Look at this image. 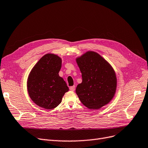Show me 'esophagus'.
<instances>
[{"mask_svg": "<svg viewBox=\"0 0 148 148\" xmlns=\"http://www.w3.org/2000/svg\"><path fill=\"white\" fill-rule=\"evenodd\" d=\"M69 90L71 91H74L75 90V86H71L69 87Z\"/></svg>", "mask_w": 148, "mask_h": 148, "instance_id": "1", "label": "esophagus"}]
</instances>
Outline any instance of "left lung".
I'll return each instance as SVG.
<instances>
[{"label":"left lung","instance_id":"1","mask_svg":"<svg viewBox=\"0 0 148 148\" xmlns=\"http://www.w3.org/2000/svg\"><path fill=\"white\" fill-rule=\"evenodd\" d=\"M77 63L82 77V82L75 89L80 101L90 109L106 105L116 90L117 79L112 68L93 51H88L77 58Z\"/></svg>","mask_w":148,"mask_h":148}]
</instances>
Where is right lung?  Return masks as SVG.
Wrapping results in <instances>:
<instances>
[{"mask_svg": "<svg viewBox=\"0 0 148 148\" xmlns=\"http://www.w3.org/2000/svg\"><path fill=\"white\" fill-rule=\"evenodd\" d=\"M61 60L53 54L42 56L32 68L27 79V91L37 105L52 109L61 103L69 90L65 81L59 76Z\"/></svg>", "mask_w": 148, "mask_h": 148, "instance_id": "right-lung-1", "label": "right lung"}]
</instances>
